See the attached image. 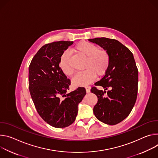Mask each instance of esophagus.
<instances>
[{"label": "esophagus", "mask_w": 158, "mask_h": 158, "mask_svg": "<svg viewBox=\"0 0 158 158\" xmlns=\"http://www.w3.org/2000/svg\"><path fill=\"white\" fill-rule=\"evenodd\" d=\"M86 93H89L90 92V86H86Z\"/></svg>", "instance_id": "1"}]
</instances>
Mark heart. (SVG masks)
<instances>
[{"mask_svg":"<svg viewBox=\"0 0 158 158\" xmlns=\"http://www.w3.org/2000/svg\"><path fill=\"white\" fill-rule=\"evenodd\" d=\"M76 49L80 54L86 57L84 71L77 74L73 81L77 85H86L92 82L96 73L98 76L105 74L108 69L110 58L109 52L105 49H99L95 44L89 42H81L78 44ZM60 65L63 72L68 75L72 76L75 70L71 64V54L65 51L60 58Z\"/></svg>","mask_w":158,"mask_h":158,"instance_id":"1","label":"heart"}]
</instances>
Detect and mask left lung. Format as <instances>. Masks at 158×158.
<instances>
[{
    "label": "left lung",
    "mask_w": 158,
    "mask_h": 158,
    "mask_svg": "<svg viewBox=\"0 0 158 158\" xmlns=\"http://www.w3.org/2000/svg\"><path fill=\"white\" fill-rule=\"evenodd\" d=\"M89 40L106 50L110 58L106 74L95 84L106 90H98L96 86L90 90L98 98L94 113L103 123L115 125L130 114L135 105L138 90L136 63L132 52L116 40L97 38ZM108 88L111 90L106 92Z\"/></svg>",
    "instance_id": "1"
}]
</instances>
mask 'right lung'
I'll return each instance as SVG.
<instances>
[{"label": "right lung", "mask_w": 158, "mask_h": 158, "mask_svg": "<svg viewBox=\"0 0 158 158\" xmlns=\"http://www.w3.org/2000/svg\"><path fill=\"white\" fill-rule=\"evenodd\" d=\"M73 41H55L42 46L29 66V89L34 106L50 126L64 128L73 124L78 105L86 95L84 87L68 92L71 81L60 67L64 51Z\"/></svg>", "instance_id": "right-lung-1"}]
</instances>
